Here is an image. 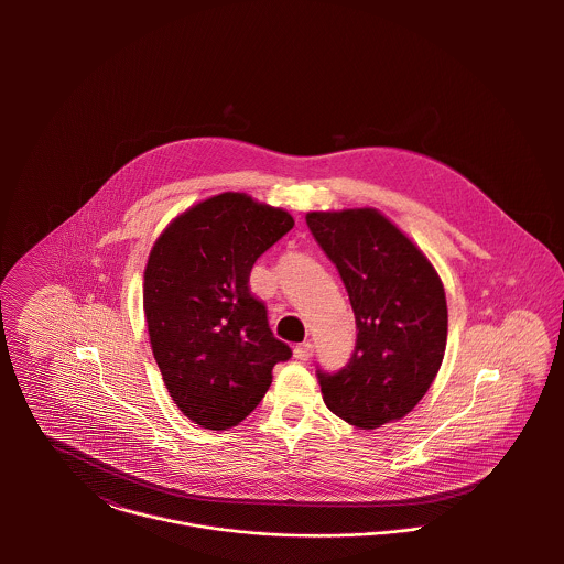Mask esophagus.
<instances>
[{
	"mask_svg": "<svg viewBox=\"0 0 564 564\" xmlns=\"http://www.w3.org/2000/svg\"><path fill=\"white\" fill-rule=\"evenodd\" d=\"M313 351H315V347H313V343H300L295 349H293V354H295V358L297 360H302V362H306V360H311L313 358Z\"/></svg>",
	"mask_w": 564,
	"mask_h": 564,
	"instance_id": "34e87169",
	"label": "esophagus"
}]
</instances>
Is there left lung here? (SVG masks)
<instances>
[{"label":"left lung","mask_w":564,"mask_h":564,"mask_svg":"<svg viewBox=\"0 0 564 564\" xmlns=\"http://www.w3.org/2000/svg\"><path fill=\"white\" fill-rule=\"evenodd\" d=\"M306 224L336 264L356 317V349L319 376L323 402L376 430L400 421L434 382L447 345V300L427 256L376 208L313 210Z\"/></svg>","instance_id":"obj_1"}]
</instances>
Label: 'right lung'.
I'll return each instance as SVG.
<instances>
[{
    "label": "right lung",
    "mask_w": 564,
    "mask_h": 564,
    "mask_svg": "<svg viewBox=\"0 0 564 564\" xmlns=\"http://www.w3.org/2000/svg\"><path fill=\"white\" fill-rule=\"evenodd\" d=\"M293 226L286 210L228 191L186 208L152 245L143 280L152 351L171 400L206 430L239 425L291 358L249 293V273Z\"/></svg>",
    "instance_id": "obj_1"
}]
</instances>
